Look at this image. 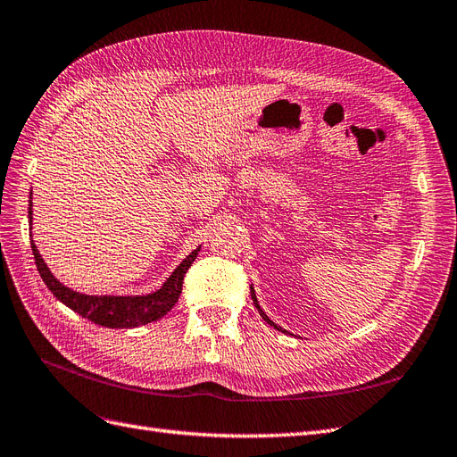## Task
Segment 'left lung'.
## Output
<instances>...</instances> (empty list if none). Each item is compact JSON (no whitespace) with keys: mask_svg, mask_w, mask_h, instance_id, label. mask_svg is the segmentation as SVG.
Segmentation results:
<instances>
[{"mask_svg":"<svg viewBox=\"0 0 457 457\" xmlns=\"http://www.w3.org/2000/svg\"><path fill=\"white\" fill-rule=\"evenodd\" d=\"M251 296H253V303H254V306H256V308H258V312H260V316H262V318H264V321H268L270 325H273V328H276L278 331H283V329L279 328V325H276V323H273V321H271V320H270V318H268V316L264 314V310H262V308H260V304H258V301H256V295H254V289H253V287H251ZM283 333H285V331H283Z\"/></svg>","mask_w":457,"mask_h":457,"instance_id":"obj_1","label":"left lung"}]
</instances>
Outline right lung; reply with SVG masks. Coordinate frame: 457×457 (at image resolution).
<instances>
[{"label": "right lung", "instance_id": "right-lung-1", "mask_svg": "<svg viewBox=\"0 0 457 457\" xmlns=\"http://www.w3.org/2000/svg\"><path fill=\"white\" fill-rule=\"evenodd\" d=\"M29 220H30L29 224L32 229V193H30V204H29ZM30 245H32L34 260H36V268H37V271H40V276H42L44 283L47 285V289L54 293L62 304H67L71 310H74L76 314H80L82 318H87L89 321L103 325V328H111V329L137 328V325L153 323L156 320H161L162 316H166L168 312H170L174 308V304L178 303L186 273L201 251V246L199 249H195L184 260V262H181L172 271V276L164 281L161 289H156L149 295L96 296V295L76 293V291L69 289V287H64L61 281H57L54 273L49 271L47 264L44 262V258L40 256L37 246L34 245L32 233H30Z\"/></svg>", "mask_w": 457, "mask_h": 457}]
</instances>
